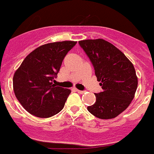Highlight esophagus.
Instances as JSON below:
<instances>
[{"label": "esophagus", "mask_w": 154, "mask_h": 154, "mask_svg": "<svg viewBox=\"0 0 154 154\" xmlns=\"http://www.w3.org/2000/svg\"><path fill=\"white\" fill-rule=\"evenodd\" d=\"M76 91H77L78 93H80V94H83L84 92H85V91H81V90H78V89H76Z\"/></svg>", "instance_id": "obj_1"}]
</instances>
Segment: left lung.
Segmentation results:
<instances>
[{"instance_id": "1", "label": "left lung", "mask_w": 154, "mask_h": 154, "mask_svg": "<svg viewBox=\"0 0 154 154\" xmlns=\"http://www.w3.org/2000/svg\"><path fill=\"white\" fill-rule=\"evenodd\" d=\"M91 60L103 92L95 93L96 102L88 111L101 119L117 117L127 109L135 95L138 77L134 65L113 44L102 38L79 41Z\"/></svg>"}]
</instances>
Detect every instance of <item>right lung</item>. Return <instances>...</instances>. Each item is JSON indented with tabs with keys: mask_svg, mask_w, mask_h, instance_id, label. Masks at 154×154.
I'll use <instances>...</instances> for the list:
<instances>
[{
	"mask_svg": "<svg viewBox=\"0 0 154 154\" xmlns=\"http://www.w3.org/2000/svg\"><path fill=\"white\" fill-rule=\"evenodd\" d=\"M76 41L50 42L35 49L25 57L13 76L15 96L27 112L50 118L60 112L71 90L52 83L65 56Z\"/></svg>",
	"mask_w": 154,
	"mask_h": 154,
	"instance_id": "right-lung-1",
	"label": "right lung"
}]
</instances>
